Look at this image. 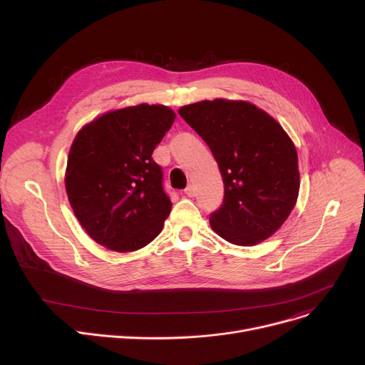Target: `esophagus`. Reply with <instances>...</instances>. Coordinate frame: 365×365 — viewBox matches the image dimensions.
<instances>
[{"mask_svg":"<svg viewBox=\"0 0 365 365\" xmlns=\"http://www.w3.org/2000/svg\"><path fill=\"white\" fill-rule=\"evenodd\" d=\"M185 194H186L187 197H195V194H197L195 186H194V185H187L186 189H185Z\"/></svg>","mask_w":365,"mask_h":365,"instance_id":"34e87169","label":"esophagus"}]
</instances>
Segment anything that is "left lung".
Listing matches in <instances>:
<instances>
[{
	"mask_svg": "<svg viewBox=\"0 0 365 365\" xmlns=\"http://www.w3.org/2000/svg\"><path fill=\"white\" fill-rule=\"evenodd\" d=\"M179 113L208 145L223 179V204L210 216L213 231L235 245H256L274 235L290 216L300 187L289 134L245 101H202Z\"/></svg>",
	"mask_w": 365,
	"mask_h": 365,
	"instance_id": "8db88e82",
	"label": "left lung"
}]
</instances>
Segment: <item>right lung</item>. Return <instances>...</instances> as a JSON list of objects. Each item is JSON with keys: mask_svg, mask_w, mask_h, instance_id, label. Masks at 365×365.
<instances>
[{"mask_svg": "<svg viewBox=\"0 0 365 365\" xmlns=\"http://www.w3.org/2000/svg\"><path fill=\"white\" fill-rule=\"evenodd\" d=\"M176 113L140 103L106 112L72 142L65 186L76 219L112 252H136L155 240L170 215L163 170L152 152Z\"/></svg>", "mask_w": 365, "mask_h": 365, "instance_id": "obj_1", "label": "right lung"}]
</instances>
